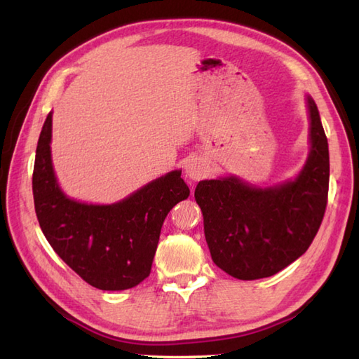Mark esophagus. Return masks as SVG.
<instances>
[{
    "label": "esophagus",
    "mask_w": 359,
    "mask_h": 359,
    "mask_svg": "<svg viewBox=\"0 0 359 359\" xmlns=\"http://www.w3.org/2000/svg\"><path fill=\"white\" fill-rule=\"evenodd\" d=\"M208 166L207 163L203 162L201 158H191L189 162L185 165V172L187 177H189L191 180H201L207 175Z\"/></svg>",
    "instance_id": "1"
}]
</instances>
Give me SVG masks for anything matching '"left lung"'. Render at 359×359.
I'll list each match as a JSON object with an SVG mask.
<instances>
[{
    "label": "left lung",
    "instance_id": "left-lung-1",
    "mask_svg": "<svg viewBox=\"0 0 359 359\" xmlns=\"http://www.w3.org/2000/svg\"><path fill=\"white\" fill-rule=\"evenodd\" d=\"M307 104L311 148L294 180L256 188L224 177L196 187L212 262L236 279L284 270L306 253L321 226L329 196V143L313 98L307 97Z\"/></svg>",
    "mask_w": 359,
    "mask_h": 359
}]
</instances>
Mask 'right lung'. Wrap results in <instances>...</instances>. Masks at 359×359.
Returning <instances> with one entry per match:
<instances>
[{"label":"right lung","instance_id":"add662e5","mask_svg":"<svg viewBox=\"0 0 359 359\" xmlns=\"http://www.w3.org/2000/svg\"><path fill=\"white\" fill-rule=\"evenodd\" d=\"M52 114L38 139L32 191L36 219L53 251L100 290L139 285L151 273L163 220L189 196L175 170L112 205L72 201L60 189L50 158Z\"/></svg>","mask_w":359,"mask_h":359}]
</instances>
